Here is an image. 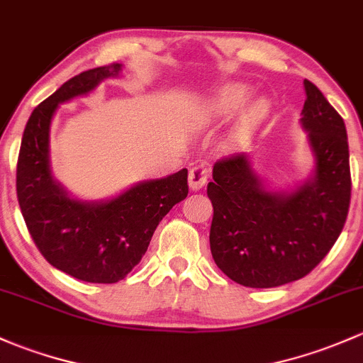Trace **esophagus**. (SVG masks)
<instances>
[{"label": "esophagus", "mask_w": 363, "mask_h": 363, "mask_svg": "<svg viewBox=\"0 0 363 363\" xmlns=\"http://www.w3.org/2000/svg\"><path fill=\"white\" fill-rule=\"evenodd\" d=\"M208 169L204 166H196L189 173V186L190 190H201L208 182Z\"/></svg>", "instance_id": "1"}]
</instances>
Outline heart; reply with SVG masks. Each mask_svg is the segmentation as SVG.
<instances>
[{
	"mask_svg": "<svg viewBox=\"0 0 363 363\" xmlns=\"http://www.w3.org/2000/svg\"><path fill=\"white\" fill-rule=\"evenodd\" d=\"M252 99V89L245 84H227L222 85L220 89H216L211 96H209L206 103L203 104V108L197 113V121L203 125H213L218 124V122L227 121L233 115H236L241 108H245L248 104V101ZM265 103L264 101H255L253 104H250L248 110L245 111V115L241 117V121L238 122V125L234 127L233 134H230V141L234 145L242 143L246 140V136L250 134V130L253 129V125L262 118L265 113Z\"/></svg>",
	"mask_w": 363,
	"mask_h": 363,
	"instance_id": "b5f03b06",
	"label": "heart"
}]
</instances>
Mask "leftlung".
<instances>
[{
	"label": "left lung",
	"mask_w": 363,
	"mask_h": 363,
	"mask_svg": "<svg viewBox=\"0 0 363 363\" xmlns=\"http://www.w3.org/2000/svg\"><path fill=\"white\" fill-rule=\"evenodd\" d=\"M301 125L308 133L313 169L290 190L269 189L252 157L239 154L213 167L209 246L233 281L272 289L304 278L337 241L351 197L345 121L321 91L304 80Z\"/></svg>",
	"instance_id": "1"
}]
</instances>
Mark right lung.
<instances>
[{"label": "right lung", "mask_w": 363, "mask_h": 363, "mask_svg": "<svg viewBox=\"0 0 363 363\" xmlns=\"http://www.w3.org/2000/svg\"><path fill=\"white\" fill-rule=\"evenodd\" d=\"M122 65L84 71L33 110L17 162V197L29 234L55 269L89 283L124 279L147 252L160 220L189 194L186 169L134 183L101 201L73 197L50 167V125L59 104L117 78Z\"/></svg>", "instance_id": "1"}]
</instances>
